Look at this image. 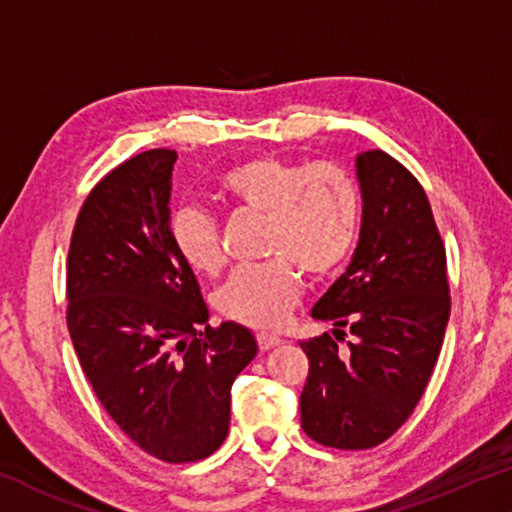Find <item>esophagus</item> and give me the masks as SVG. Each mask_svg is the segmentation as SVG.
I'll use <instances>...</instances> for the list:
<instances>
[{
  "mask_svg": "<svg viewBox=\"0 0 512 512\" xmlns=\"http://www.w3.org/2000/svg\"><path fill=\"white\" fill-rule=\"evenodd\" d=\"M257 345H259V350H271V348H276V345H280V338L278 336H273V334H257Z\"/></svg>",
  "mask_w": 512,
  "mask_h": 512,
  "instance_id": "34e87169",
  "label": "esophagus"
}]
</instances>
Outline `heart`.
Here are the masks:
<instances>
[{"mask_svg":"<svg viewBox=\"0 0 512 512\" xmlns=\"http://www.w3.org/2000/svg\"><path fill=\"white\" fill-rule=\"evenodd\" d=\"M218 192L241 211L269 215L264 250L273 259L234 271L215 294V306L241 325L276 329L299 304L301 271L327 278L350 257L362 215L359 185L338 162L257 155L227 169ZM171 243L201 276H218L225 266L220 225L204 208L174 213Z\"/></svg>","mask_w":512,"mask_h":512,"instance_id":"obj_1","label":"heart"}]
</instances>
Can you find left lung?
I'll return each instance as SVG.
<instances>
[{
    "label": "left lung",
    "instance_id": "obj_1",
    "mask_svg": "<svg viewBox=\"0 0 512 512\" xmlns=\"http://www.w3.org/2000/svg\"><path fill=\"white\" fill-rule=\"evenodd\" d=\"M357 178L364 201L357 250L311 311L334 322V336L299 343L308 357L301 427L338 450L376 448L408 420L450 318L445 248L427 192L383 150L357 155Z\"/></svg>",
    "mask_w": 512,
    "mask_h": 512
}]
</instances>
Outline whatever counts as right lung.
Instances as JSON below:
<instances>
[{
    "instance_id": "obj_1",
    "label": "right lung",
    "mask_w": 512,
    "mask_h": 512,
    "mask_svg": "<svg viewBox=\"0 0 512 512\" xmlns=\"http://www.w3.org/2000/svg\"><path fill=\"white\" fill-rule=\"evenodd\" d=\"M176 157L134 155L83 201L67 257V327L111 420L148 455L185 464L227 438L229 392L257 341L236 322L208 325L197 278L171 243Z\"/></svg>"
}]
</instances>
